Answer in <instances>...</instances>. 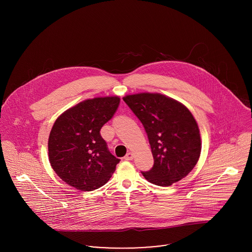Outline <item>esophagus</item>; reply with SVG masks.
I'll use <instances>...</instances> for the list:
<instances>
[{
  "instance_id": "34e87169",
  "label": "esophagus",
  "mask_w": 252,
  "mask_h": 252,
  "mask_svg": "<svg viewBox=\"0 0 252 252\" xmlns=\"http://www.w3.org/2000/svg\"><path fill=\"white\" fill-rule=\"evenodd\" d=\"M133 158H134V154H133L132 152H128V153L125 155V157H124V159L127 160V161L133 160Z\"/></svg>"
}]
</instances>
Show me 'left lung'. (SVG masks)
<instances>
[{
    "label": "left lung",
    "instance_id": "8db88e82",
    "mask_svg": "<svg viewBox=\"0 0 252 252\" xmlns=\"http://www.w3.org/2000/svg\"><path fill=\"white\" fill-rule=\"evenodd\" d=\"M123 100L144 125L151 147L154 165L142 172L145 180L170 186L185 178L202 149L200 130L190 110L160 93L127 95Z\"/></svg>",
    "mask_w": 252,
    "mask_h": 252
}]
</instances>
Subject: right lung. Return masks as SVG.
Segmentation results:
<instances>
[{
  "label": "right lung",
  "instance_id": "add662e5",
  "mask_svg": "<svg viewBox=\"0 0 252 252\" xmlns=\"http://www.w3.org/2000/svg\"><path fill=\"white\" fill-rule=\"evenodd\" d=\"M120 103L117 96L84 100L64 111L48 138V159L57 176L81 191L108 182L119 159L108 151L100 130Z\"/></svg>",
  "mask_w": 252,
  "mask_h": 252
}]
</instances>
